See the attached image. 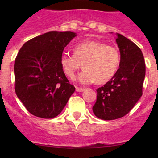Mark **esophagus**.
Returning a JSON list of instances; mask_svg holds the SVG:
<instances>
[{
	"instance_id": "esophagus-1",
	"label": "esophagus",
	"mask_w": 158,
	"mask_h": 158,
	"mask_svg": "<svg viewBox=\"0 0 158 158\" xmlns=\"http://www.w3.org/2000/svg\"><path fill=\"white\" fill-rule=\"evenodd\" d=\"M85 90L84 88H80V87H76V91L77 92H82Z\"/></svg>"
}]
</instances>
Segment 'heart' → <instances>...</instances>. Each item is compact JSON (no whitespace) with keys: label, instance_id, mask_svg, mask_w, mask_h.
<instances>
[{"label":"heart","instance_id":"b5f03b06","mask_svg":"<svg viewBox=\"0 0 158 158\" xmlns=\"http://www.w3.org/2000/svg\"><path fill=\"white\" fill-rule=\"evenodd\" d=\"M74 54L63 53L60 63L65 74L73 78L83 64L84 69L77 77L83 85L96 81L99 84L109 81L120 64V54L114 46L97 40H85L73 47Z\"/></svg>","mask_w":158,"mask_h":158}]
</instances>
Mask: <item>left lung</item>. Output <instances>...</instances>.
I'll return each instance as SVG.
<instances>
[{
	"label": "left lung",
	"mask_w": 158,
	"mask_h": 158,
	"mask_svg": "<svg viewBox=\"0 0 158 158\" xmlns=\"http://www.w3.org/2000/svg\"><path fill=\"white\" fill-rule=\"evenodd\" d=\"M120 64L115 76L103 87L96 89L94 115L104 120H113L126 115L142 96L146 63L141 49L117 33Z\"/></svg>",
	"instance_id": "1"
}]
</instances>
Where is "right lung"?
I'll return each instance as SVG.
<instances>
[{
  "label": "right lung",
  "instance_id": "add662e5",
  "mask_svg": "<svg viewBox=\"0 0 158 158\" xmlns=\"http://www.w3.org/2000/svg\"><path fill=\"white\" fill-rule=\"evenodd\" d=\"M76 35L71 31L47 32L26 42L19 50L14 64L15 91L35 116L56 117L74 93L60 58Z\"/></svg>",
  "mask_w": 158,
  "mask_h": 158
}]
</instances>
